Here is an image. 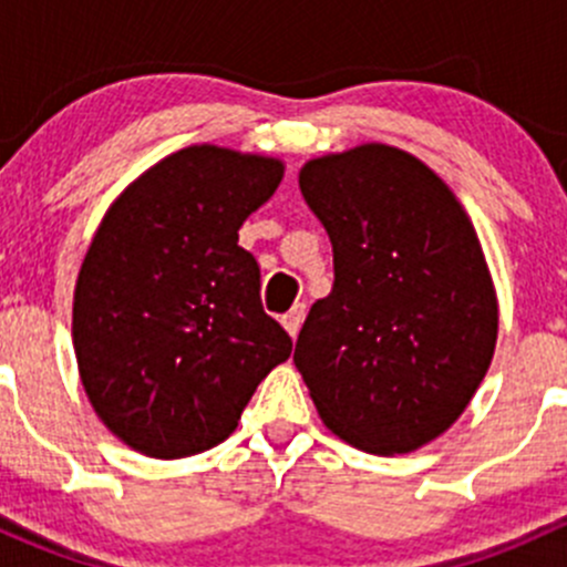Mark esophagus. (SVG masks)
<instances>
[{"instance_id":"esophagus-1","label":"esophagus","mask_w":567,"mask_h":567,"mask_svg":"<svg viewBox=\"0 0 567 567\" xmlns=\"http://www.w3.org/2000/svg\"><path fill=\"white\" fill-rule=\"evenodd\" d=\"M305 316H307L305 305H296L293 310H290V312H285V316H282V326H285V331H288L290 337H296V334H299L301 323H305Z\"/></svg>"}]
</instances>
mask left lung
<instances>
[{
	"label": "left lung",
	"instance_id": "obj_1",
	"mask_svg": "<svg viewBox=\"0 0 567 567\" xmlns=\"http://www.w3.org/2000/svg\"><path fill=\"white\" fill-rule=\"evenodd\" d=\"M299 186L334 285L301 326L296 368L342 442L414 453L466 411L494 359L499 305L472 219L425 162L381 142L310 158Z\"/></svg>",
	"mask_w": 567,
	"mask_h": 567
}]
</instances>
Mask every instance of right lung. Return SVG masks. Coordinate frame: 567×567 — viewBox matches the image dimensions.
<instances>
[{"mask_svg": "<svg viewBox=\"0 0 567 567\" xmlns=\"http://www.w3.org/2000/svg\"><path fill=\"white\" fill-rule=\"evenodd\" d=\"M282 175L274 156L188 145L101 219L73 290V351L99 420L136 453L175 461L225 442L290 357L262 312L257 260L238 247Z\"/></svg>", "mask_w": 567, "mask_h": 567, "instance_id": "1", "label": "right lung"}]
</instances>
